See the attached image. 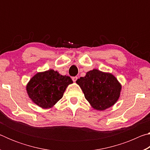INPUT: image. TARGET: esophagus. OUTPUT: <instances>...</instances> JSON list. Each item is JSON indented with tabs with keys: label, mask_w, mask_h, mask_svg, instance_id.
Listing matches in <instances>:
<instances>
[{
	"label": "esophagus",
	"mask_w": 150,
	"mask_h": 150,
	"mask_svg": "<svg viewBox=\"0 0 150 150\" xmlns=\"http://www.w3.org/2000/svg\"><path fill=\"white\" fill-rule=\"evenodd\" d=\"M77 79H78L77 77H72V80H73V82H75V81L77 80Z\"/></svg>",
	"instance_id": "obj_1"
}]
</instances>
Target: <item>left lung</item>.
<instances>
[{
	"mask_svg": "<svg viewBox=\"0 0 150 150\" xmlns=\"http://www.w3.org/2000/svg\"><path fill=\"white\" fill-rule=\"evenodd\" d=\"M93 107L104 110L112 106L120 96L121 85L115 76L93 69L76 81Z\"/></svg>",
	"mask_w": 150,
	"mask_h": 150,
	"instance_id": "left-lung-1",
	"label": "left lung"
}]
</instances>
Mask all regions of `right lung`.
Segmentation results:
<instances>
[{
	"label": "right lung",
	"mask_w": 150,
	"mask_h": 150,
	"mask_svg": "<svg viewBox=\"0 0 150 150\" xmlns=\"http://www.w3.org/2000/svg\"><path fill=\"white\" fill-rule=\"evenodd\" d=\"M73 81L69 77L61 75L50 69L34 75L26 87L29 97L44 108L52 107L62 98L66 88Z\"/></svg>",
	"instance_id": "1"
}]
</instances>
